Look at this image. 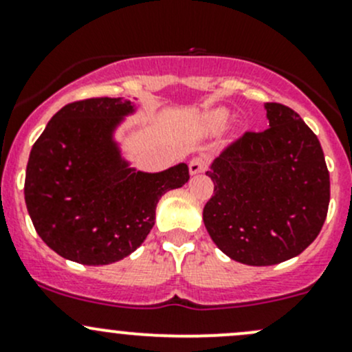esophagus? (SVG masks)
Instances as JSON below:
<instances>
[{
  "mask_svg": "<svg viewBox=\"0 0 352 352\" xmlns=\"http://www.w3.org/2000/svg\"><path fill=\"white\" fill-rule=\"evenodd\" d=\"M208 166V160L202 158V156H196L189 162V172L190 175H197V173H202Z\"/></svg>",
  "mask_w": 352,
  "mask_h": 352,
  "instance_id": "esophagus-1",
  "label": "esophagus"
}]
</instances>
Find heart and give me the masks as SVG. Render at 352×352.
Masks as SVG:
<instances>
[{"label": "heart", "mask_w": 352, "mask_h": 352, "mask_svg": "<svg viewBox=\"0 0 352 352\" xmlns=\"http://www.w3.org/2000/svg\"><path fill=\"white\" fill-rule=\"evenodd\" d=\"M228 116L230 112L226 109H214L211 112H208V116H206V124L212 131L221 129L226 124V120H228Z\"/></svg>", "instance_id": "heart-1"}]
</instances>
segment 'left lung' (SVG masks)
Listing matches in <instances>:
<instances>
[{
  "mask_svg": "<svg viewBox=\"0 0 352 352\" xmlns=\"http://www.w3.org/2000/svg\"><path fill=\"white\" fill-rule=\"evenodd\" d=\"M269 129L247 133L209 165L202 219L216 247L247 265L300 255L320 233L330 179L320 141L294 110L264 104Z\"/></svg>",
  "mask_w": 352,
  "mask_h": 352,
  "instance_id": "8db88e82",
  "label": "left lung"
}]
</instances>
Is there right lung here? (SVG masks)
Wrapping results in <instances>:
<instances>
[{
    "label": "right lung",
    "mask_w": 352,
    "mask_h": 352,
    "mask_svg": "<svg viewBox=\"0 0 352 352\" xmlns=\"http://www.w3.org/2000/svg\"><path fill=\"white\" fill-rule=\"evenodd\" d=\"M138 98H88L52 116L32 146L25 204L44 243L67 261L107 265L133 254L155 225L165 192L189 180L187 163L133 166L117 140Z\"/></svg>",
    "instance_id": "right-lung-1"
}]
</instances>
